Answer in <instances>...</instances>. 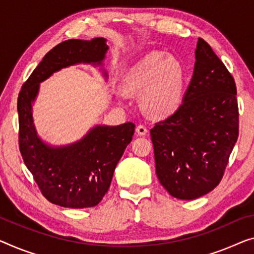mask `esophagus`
Wrapping results in <instances>:
<instances>
[{"label":"esophagus","mask_w":254,"mask_h":254,"mask_svg":"<svg viewBox=\"0 0 254 254\" xmlns=\"http://www.w3.org/2000/svg\"><path fill=\"white\" fill-rule=\"evenodd\" d=\"M135 131H137V133L139 135H146L147 133H148V128L143 126V124H139L137 128H135Z\"/></svg>","instance_id":"obj_1"}]
</instances>
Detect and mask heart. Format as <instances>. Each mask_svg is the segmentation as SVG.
Segmentation results:
<instances>
[{
	"label": "heart",
	"mask_w": 254,
	"mask_h": 254,
	"mask_svg": "<svg viewBox=\"0 0 254 254\" xmlns=\"http://www.w3.org/2000/svg\"><path fill=\"white\" fill-rule=\"evenodd\" d=\"M123 85L128 93L142 94V107L149 114L168 116L180 105L185 70L175 57L150 52L127 70Z\"/></svg>",
	"instance_id": "b5f03b06"
}]
</instances>
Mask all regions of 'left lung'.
<instances>
[{
	"instance_id": "obj_1",
	"label": "left lung",
	"mask_w": 254,
	"mask_h": 254,
	"mask_svg": "<svg viewBox=\"0 0 254 254\" xmlns=\"http://www.w3.org/2000/svg\"><path fill=\"white\" fill-rule=\"evenodd\" d=\"M179 108L150 130L156 175L173 197L195 199L220 184L238 138L236 84L203 39Z\"/></svg>"
}]
</instances>
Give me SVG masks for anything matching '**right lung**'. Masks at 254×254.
I'll return each instance as SVG.
<instances>
[{
  "label": "right lung",
  "mask_w": 254,
  "mask_h": 254,
  "mask_svg": "<svg viewBox=\"0 0 254 254\" xmlns=\"http://www.w3.org/2000/svg\"><path fill=\"white\" fill-rule=\"evenodd\" d=\"M108 47L103 37L67 40L44 56L18 96L19 150L40 191L56 205L84 209L96 206L108 191L120 158L131 142L134 124L96 127L78 142L52 148L37 138L32 103L40 83L55 71L78 63L98 64Z\"/></svg>",
  "instance_id": "add662e5"
}]
</instances>
